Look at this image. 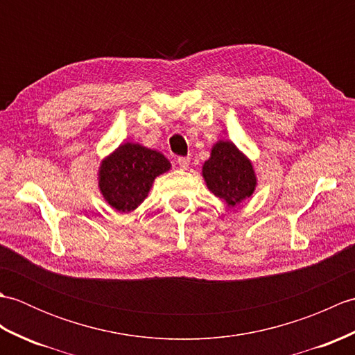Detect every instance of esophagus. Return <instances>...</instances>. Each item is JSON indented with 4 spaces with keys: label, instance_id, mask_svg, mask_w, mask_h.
Instances as JSON below:
<instances>
[{
    "label": "esophagus",
    "instance_id": "1",
    "mask_svg": "<svg viewBox=\"0 0 355 355\" xmlns=\"http://www.w3.org/2000/svg\"><path fill=\"white\" fill-rule=\"evenodd\" d=\"M189 163H191L189 157H178L177 158V164L180 166V169H187L189 168Z\"/></svg>",
    "mask_w": 355,
    "mask_h": 355
}]
</instances>
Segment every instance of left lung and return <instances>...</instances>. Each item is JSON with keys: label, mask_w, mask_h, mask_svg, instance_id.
<instances>
[{"label": "left lung", "mask_w": 355, "mask_h": 355, "mask_svg": "<svg viewBox=\"0 0 355 355\" xmlns=\"http://www.w3.org/2000/svg\"><path fill=\"white\" fill-rule=\"evenodd\" d=\"M202 177L209 191L227 207H235L252 197L256 187L253 164L232 141H216L210 158L202 164Z\"/></svg>", "instance_id": "8db88e82"}]
</instances>
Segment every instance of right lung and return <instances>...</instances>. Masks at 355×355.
Returning <instances> with one entry per match:
<instances>
[{
  "label": "right lung",
  "instance_id": "right-lung-1",
  "mask_svg": "<svg viewBox=\"0 0 355 355\" xmlns=\"http://www.w3.org/2000/svg\"><path fill=\"white\" fill-rule=\"evenodd\" d=\"M169 169L162 153L128 141L102 160L99 189L112 209L128 214L148 197L154 180Z\"/></svg>",
  "mask_w": 355,
  "mask_h": 355
}]
</instances>
